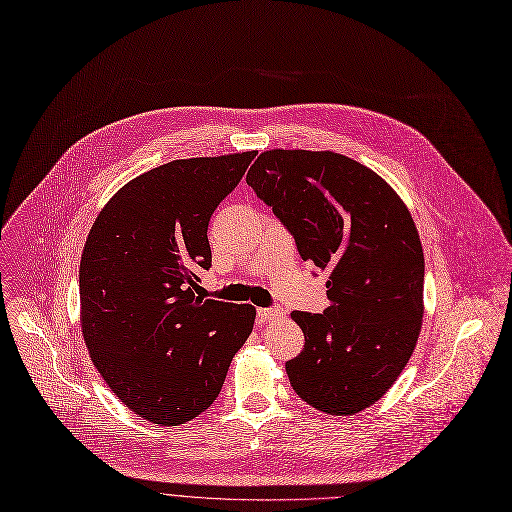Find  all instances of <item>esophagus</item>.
I'll return each instance as SVG.
<instances>
[{
  "label": "esophagus",
  "mask_w": 512,
  "mask_h": 512,
  "mask_svg": "<svg viewBox=\"0 0 512 512\" xmlns=\"http://www.w3.org/2000/svg\"><path fill=\"white\" fill-rule=\"evenodd\" d=\"M256 316L260 322H270V320H277L283 316V309L281 307H260L256 311Z\"/></svg>",
  "instance_id": "obj_1"
}]
</instances>
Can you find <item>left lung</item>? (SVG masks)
Segmentation results:
<instances>
[{
	"label": "left lung",
	"instance_id": "left-lung-1",
	"mask_svg": "<svg viewBox=\"0 0 512 512\" xmlns=\"http://www.w3.org/2000/svg\"><path fill=\"white\" fill-rule=\"evenodd\" d=\"M246 182L299 256L330 274V305L291 313L305 336L285 365L291 387L326 414L369 408L400 377L420 334L424 254L410 211L381 176L332 151H264Z\"/></svg>",
	"mask_w": 512,
	"mask_h": 512
}]
</instances>
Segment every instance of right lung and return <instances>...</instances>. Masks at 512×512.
I'll return each instance as SVG.
<instances>
[{
    "mask_svg": "<svg viewBox=\"0 0 512 512\" xmlns=\"http://www.w3.org/2000/svg\"><path fill=\"white\" fill-rule=\"evenodd\" d=\"M256 151L174 160L116 192L80 262L82 332L106 385L141 418L178 426L205 412L256 309L196 297L207 227Z\"/></svg>",
    "mask_w": 512,
    "mask_h": 512,
    "instance_id": "obj_1",
    "label": "right lung"
}]
</instances>
